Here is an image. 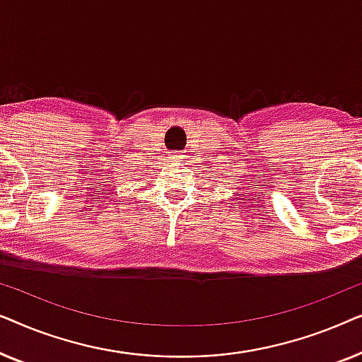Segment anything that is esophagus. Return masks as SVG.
Masks as SVG:
<instances>
[{"label": "esophagus", "instance_id": "esophagus-1", "mask_svg": "<svg viewBox=\"0 0 362 362\" xmlns=\"http://www.w3.org/2000/svg\"><path fill=\"white\" fill-rule=\"evenodd\" d=\"M171 158H173V160H182V158H185V156H182L181 155V153L180 151H176V153H173V155H171Z\"/></svg>", "mask_w": 362, "mask_h": 362}]
</instances>
